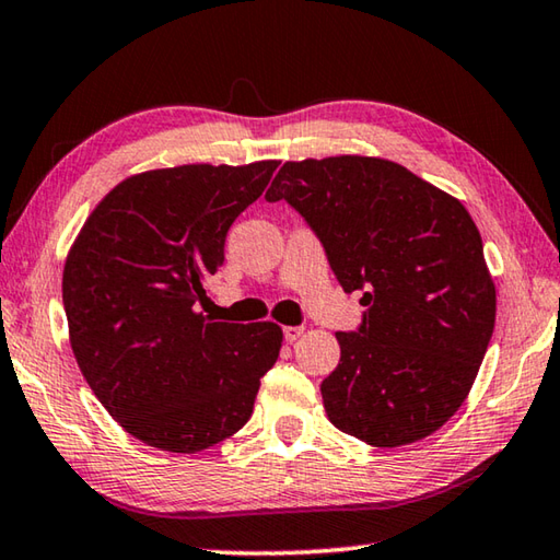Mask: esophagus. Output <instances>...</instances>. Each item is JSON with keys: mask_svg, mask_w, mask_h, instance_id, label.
Returning a JSON list of instances; mask_svg holds the SVG:
<instances>
[{"mask_svg": "<svg viewBox=\"0 0 560 560\" xmlns=\"http://www.w3.org/2000/svg\"><path fill=\"white\" fill-rule=\"evenodd\" d=\"M303 334L301 326H287L283 328V338H287V343H293V340H299Z\"/></svg>", "mask_w": 560, "mask_h": 560, "instance_id": "esophagus-1", "label": "esophagus"}]
</instances>
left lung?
<instances>
[{
	"mask_svg": "<svg viewBox=\"0 0 560 560\" xmlns=\"http://www.w3.org/2000/svg\"><path fill=\"white\" fill-rule=\"evenodd\" d=\"M324 244L343 291H363L358 330H338L328 420L373 447H402L459 410L494 334L497 289L464 205L383 158L283 163L267 192Z\"/></svg>",
	"mask_w": 560,
	"mask_h": 560,
	"instance_id": "1",
	"label": "left lung"
}]
</instances>
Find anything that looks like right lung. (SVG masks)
I'll return each mask as SVG.
<instances>
[{"label": "right lung", "instance_id": "1", "mask_svg": "<svg viewBox=\"0 0 560 560\" xmlns=\"http://www.w3.org/2000/svg\"><path fill=\"white\" fill-rule=\"evenodd\" d=\"M277 160L179 165L122 179L81 226L63 267L71 350L93 395L148 447L195 454L240 432L283 334L202 314L232 222Z\"/></svg>", "mask_w": 560, "mask_h": 560}]
</instances>
